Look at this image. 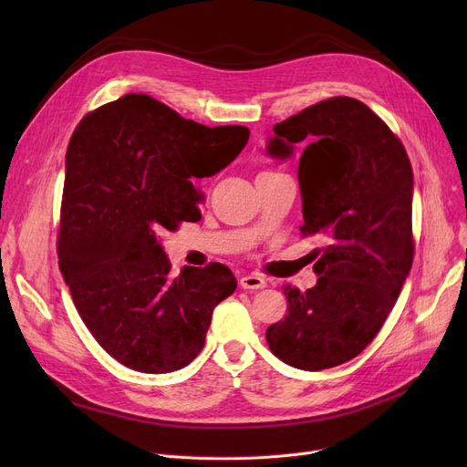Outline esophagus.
Listing matches in <instances>:
<instances>
[{"mask_svg":"<svg viewBox=\"0 0 467 467\" xmlns=\"http://www.w3.org/2000/svg\"><path fill=\"white\" fill-rule=\"evenodd\" d=\"M240 285L244 289H263L266 285V280L259 275H246L240 278Z\"/></svg>","mask_w":467,"mask_h":467,"instance_id":"obj_1","label":"esophagus"}]
</instances>
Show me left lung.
Here are the masks:
<instances>
[{
  "mask_svg": "<svg viewBox=\"0 0 467 467\" xmlns=\"http://www.w3.org/2000/svg\"><path fill=\"white\" fill-rule=\"evenodd\" d=\"M266 153L299 161L301 233L322 234L317 282L284 285L271 352L303 371L356 358L377 337L412 266V168L400 138L363 102L335 96L275 125Z\"/></svg>",
  "mask_w": 467,
  "mask_h": 467,
  "instance_id": "left-lung-1",
  "label": "left lung"
}]
</instances>
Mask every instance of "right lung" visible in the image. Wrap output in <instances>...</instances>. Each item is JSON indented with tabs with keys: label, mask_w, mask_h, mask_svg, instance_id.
Masks as SVG:
<instances>
[{
	"label": "right lung",
	"mask_w": 467,
	"mask_h": 467,
	"mask_svg": "<svg viewBox=\"0 0 467 467\" xmlns=\"http://www.w3.org/2000/svg\"><path fill=\"white\" fill-rule=\"evenodd\" d=\"M248 138L246 127L210 129L147 94L90 111L73 132L58 265L81 320L119 363L159 375L201 354L236 278L221 263L174 278L161 233L201 219L204 194L191 180L229 166Z\"/></svg>",
	"instance_id": "obj_1"
}]
</instances>
